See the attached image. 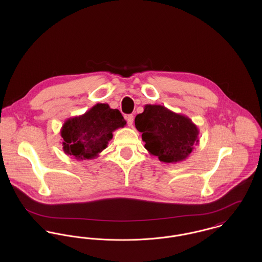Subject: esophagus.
Segmentation results:
<instances>
[{
    "label": "esophagus",
    "instance_id": "1",
    "mask_svg": "<svg viewBox=\"0 0 262 262\" xmlns=\"http://www.w3.org/2000/svg\"><path fill=\"white\" fill-rule=\"evenodd\" d=\"M126 120H127V123L129 126H132L133 125V121H134V116L133 115H128L126 117Z\"/></svg>",
    "mask_w": 262,
    "mask_h": 262
}]
</instances>
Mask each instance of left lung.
<instances>
[{
    "label": "left lung",
    "mask_w": 262,
    "mask_h": 262,
    "mask_svg": "<svg viewBox=\"0 0 262 262\" xmlns=\"http://www.w3.org/2000/svg\"><path fill=\"white\" fill-rule=\"evenodd\" d=\"M135 127L142 133L144 147L165 163L187 159L200 141V131L191 119L161 105H145L135 118Z\"/></svg>",
    "instance_id": "obj_1"
}]
</instances>
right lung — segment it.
Listing matches in <instances>:
<instances>
[{"instance_id": "right-lung-1", "label": "right lung", "mask_w": 262, "mask_h": 262, "mask_svg": "<svg viewBox=\"0 0 262 262\" xmlns=\"http://www.w3.org/2000/svg\"><path fill=\"white\" fill-rule=\"evenodd\" d=\"M125 125L119 110L111 109L108 104H97L63 123L60 130L62 149L78 160L96 158L107 148L113 132Z\"/></svg>"}]
</instances>
